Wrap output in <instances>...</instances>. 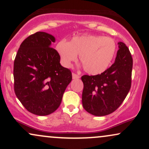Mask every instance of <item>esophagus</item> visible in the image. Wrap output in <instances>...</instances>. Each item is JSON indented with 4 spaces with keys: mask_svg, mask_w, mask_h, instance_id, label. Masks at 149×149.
<instances>
[{
    "mask_svg": "<svg viewBox=\"0 0 149 149\" xmlns=\"http://www.w3.org/2000/svg\"><path fill=\"white\" fill-rule=\"evenodd\" d=\"M72 78L73 79H79L80 78V76L76 74V73H72Z\"/></svg>",
    "mask_w": 149,
    "mask_h": 149,
    "instance_id": "obj_1",
    "label": "esophagus"
}]
</instances>
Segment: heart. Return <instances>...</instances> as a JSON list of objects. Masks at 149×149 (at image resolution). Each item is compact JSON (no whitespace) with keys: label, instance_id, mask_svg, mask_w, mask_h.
Listing matches in <instances>:
<instances>
[{"label":"heart","instance_id":"obj_1","mask_svg":"<svg viewBox=\"0 0 149 149\" xmlns=\"http://www.w3.org/2000/svg\"><path fill=\"white\" fill-rule=\"evenodd\" d=\"M62 64L70 67L73 62L79 59L86 73L97 75L108 69L115 57L117 44L113 39L99 35L77 36L70 42L61 40L56 46Z\"/></svg>","mask_w":149,"mask_h":149}]
</instances>
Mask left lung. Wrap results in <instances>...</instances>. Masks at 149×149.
<instances>
[{"label": "left lung", "instance_id": "1", "mask_svg": "<svg viewBox=\"0 0 149 149\" xmlns=\"http://www.w3.org/2000/svg\"><path fill=\"white\" fill-rule=\"evenodd\" d=\"M114 63L101 74L82 76L84 84L82 101L84 109L95 116L111 113L119 107L131 85L133 58L129 48L118 42Z\"/></svg>", "mask_w": 149, "mask_h": 149}]
</instances>
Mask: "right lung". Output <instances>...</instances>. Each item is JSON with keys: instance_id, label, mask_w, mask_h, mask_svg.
<instances>
[{"instance_id": "1", "label": "right lung", "mask_w": 149, "mask_h": 149, "mask_svg": "<svg viewBox=\"0 0 149 149\" xmlns=\"http://www.w3.org/2000/svg\"><path fill=\"white\" fill-rule=\"evenodd\" d=\"M55 37L42 31L29 36L20 45L14 63V91L28 111L47 116L61 104L72 80L69 69L60 63L52 47Z\"/></svg>"}]
</instances>
